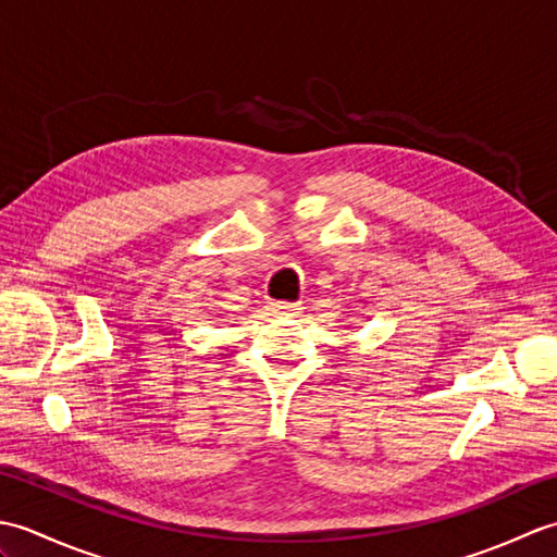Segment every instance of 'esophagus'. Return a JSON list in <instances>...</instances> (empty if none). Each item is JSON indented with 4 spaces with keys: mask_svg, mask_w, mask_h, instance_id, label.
I'll return each instance as SVG.
<instances>
[{
    "mask_svg": "<svg viewBox=\"0 0 557 557\" xmlns=\"http://www.w3.org/2000/svg\"><path fill=\"white\" fill-rule=\"evenodd\" d=\"M270 311L277 315H297L301 311V304H292V301H272Z\"/></svg>",
    "mask_w": 557,
    "mask_h": 557,
    "instance_id": "obj_1",
    "label": "esophagus"
}]
</instances>
